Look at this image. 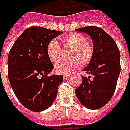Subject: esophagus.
I'll return each mask as SVG.
<instances>
[{
	"label": "esophagus",
	"instance_id": "1",
	"mask_svg": "<svg viewBox=\"0 0 130 130\" xmlns=\"http://www.w3.org/2000/svg\"><path fill=\"white\" fill-rule=\"evenodd\" d=\"M63 77L64 79H68L70 77V76H69V75H63Z\"/></svg>",
	"mask_w": 130,
	"mask_h": 130
}]
</instances>
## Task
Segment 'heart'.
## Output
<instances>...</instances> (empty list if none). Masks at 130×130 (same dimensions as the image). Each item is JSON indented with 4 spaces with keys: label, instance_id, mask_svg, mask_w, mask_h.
<instances>
[{
    "label": "heart",
    "instance_id": "b5f03b06",
    "mask_svg": "<svg viewBox=\"0 0 130 130\" xmlns=\"http://www.w3.org/2000/svg\"><path fill=\"white\" fill-rule=\"evenodd\" d=\"M64 47L72 49L71 53L72 61H60L56 64L55 70L60 74H69L79 69L85 63H88L93 56V47L87 42L86 38L79 33H73L62 39ZM47 53L52 61H56L61 55L59 43L56 40H51L47 45Z\"/></svg>",
    "mask_w": 130,
    "mask_h": 130
}]
</instances>
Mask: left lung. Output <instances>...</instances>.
I'll use <instances>...</instances> for the list:
<instances>
[{"label": "left lung", "mask_w": 130, "mask_h": 130, "mask_svg": "<svg viewBox=\"0 0 130 130\" xmlns=\"http://www.w3.org/2000/svg\"><path fill=\"white\" fill-rule=\"evenodd\" d=\"M87 34L93 43V56L83 69L94 77H83L75 93L81 104L89 109L104 106L113 95L120 74V56L117 43L103 29L89 26L75 29Z\"/></svg>", "instance_id": "obj_1"}]
</instances>
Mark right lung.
Listing matches in <instances>:
<instances>
[{
	"mask_svg": "<svg viewBox=\"0 0 130 130\" xmlns=\"http://www.w3.org/2000/svg\"><path fill=\"white\" fill-rule=\"evenodd\" d=\"M63 32L32 27L17 39L8 53V77L19 102L29 110L45 111L54 102L62 75L47 77L53 65L47 53V45Z\"/></svg>",
	"mask_w": 130,
	"mask_h": 130,
	"instance_id": "1",
	"label": "right lung"
}]
</instances>
